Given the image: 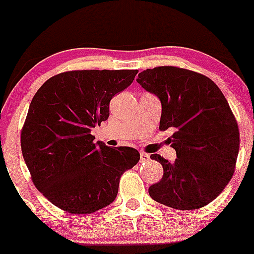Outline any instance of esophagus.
Here are the masks:
<instances>
[{
	"label": "esophagus",
	"instance_id": "esophagus-1",
	"mask_svg": "<svg viewBox=\"0 0 254 254\" xmlns=\"http://www.w3.org/2000/svg\"><path fill=\"white\" fill-rule=\"evenodd\" d=\"M148 161H150V155L144 151H140V162H148Z\"/></svg>",
	"mask_w": 254,
	"mask_h": 254
}]
</instances>
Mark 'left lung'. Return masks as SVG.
Masks as SVG:
<instances>
[{
  "label": "left lung",
  "mask_w": 254,
  "mask_h": 254,
  "mask_svg": "<svg viewBox=\"0 0 254 254\" xmlns=\"http://www.w3.org/2000/svg\"><path fill=\"white\" fill-rule=\"evenodd\" d=\"M137 82L159 97L160 129L172 128L174 162L152 154L162 179L149 188L157 202L176 209H197L214 200L233 178L240 148L237 122L228 100L211 78L191 70L157 66Z\"/></svg>",
  "instance_id": "obj_1"
}]
</instances>
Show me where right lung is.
Masks as SVG:
<instances>
[{
  "mask_svg": "<svg viewBox=\"0 0 254 254\" xmlns=\"http://www.w3.org/2000/svg\"><path fill=\"white\" fill-rule=\"evenodd\" d=\"M138 70H75L40 87L21 129L24 161L40 192L67 213H93L116 198L120 178L138 150L94 143L91 129L109 117L113 97Z\"/></svg>",
  "mask_w": 254,
  "mask_h": 254,
  "instance_id": "obj_1",
  "label": "right lung"
}]
</instances>
